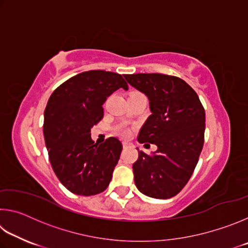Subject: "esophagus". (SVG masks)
<instances>
[{"label":"esophagus","mask_w":248,"mask_h":248,"mask_svg":"<svg viewBox=\"0 0 248 248\" xmlns=\"http://www.w3.org/2000/svg\"><path fill=\"white\" fill-rule=\"evenodd\" d=\"M123 146H124V149H128V148H130V146H131V143H130V142H128V141H124Z\"/></svg>","instance_id":"obj_1"}]
</instances>
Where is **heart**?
Wrapping results in <instances>:
<instances>
[{
  "label": "heart",
  "instance_id": "b5f03b06",
  "mask_svg": "<svg viewBox=\"0 0 248 248\" xmlns=\"http://www.w3.org/2000/svg\"><path fill=\"white\" fill-rule=\"evenodd\" d=\"M121 134H123V136H128L129 132L127 131V130H123V131H121Z\"/></svg>",
  "mask_w": 248,
  "mask_h": 248
}]
</instances>
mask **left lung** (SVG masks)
Returning <instances> with one entry per match:
<instances>
[{
	"label": "left lung",
	"instance_id": "left-lung-1",
	"mask_svg": "<svg viewBox=\"0 0 248 248\" xmlns=\"http://www.w3.org/2000/svg\"><path fill=\"white\" fill-rule=\"evenodd\" d=\"M124 78L150 102L151 115L142 125L138 141L157 146L152 155L139 151L138 161L132 165L134 183L151 198H171L188 183L202 150V104L196 92L179 78L138 73L124 75Z\"/></svg>",
	"mask_w": 248,
	"mask_h": 248
}]
</instances>
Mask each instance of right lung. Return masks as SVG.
<instances>
[{
    "mask_svg": "<svg viewBox=\"0 0 248 248\" xmlns=\"http://www.w3.org/2000/svg\"><path fill=\"white\" fill-rule=\"evenodd\" d=\"M128 90L118 73L92 70L62 83L45 109L44 137L57 177L75 195L104 191L119 161L123 144L117 138L94 143L91 129L104 116L103 105L115 91Z\"/></svg>",
    "mask_w": 248,
    "mask_h": 248,
    "instance_id": "obj_1",
    "label": "right lung"
}]
</instances>
